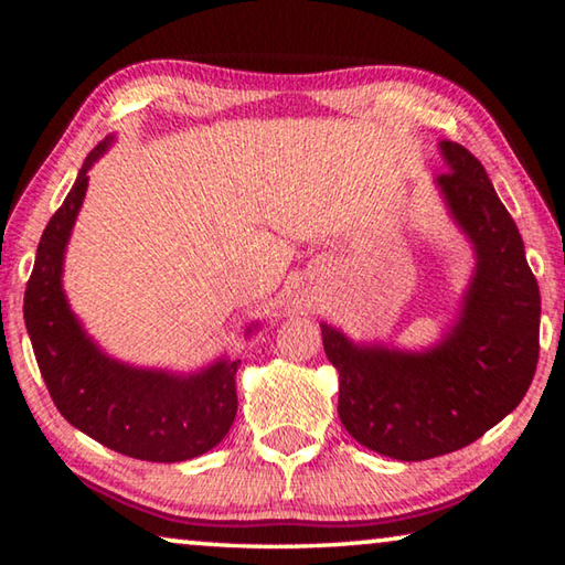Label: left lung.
I'll return each mask as SVG.
<instances>
[{"mask_svg": "<svg viewBox=\"0 0 565 565\" xmlns=\"http://www.w3.org/2000/svg\"><path fill=\"white\" fill-rule=\"evenodd\" d=\"M438 149L446 174L434 184L476 259L451 327L434 347L408 351L359 343L321 323L343 428L398 461L473 444L521 404L539 363L541 294L519 226L471 151L456 141Z\"/></svg>", "mask_w": 565, "mask_h": 565, "instance_id": "8db88e82", "label": "left lung"}]
</instances>
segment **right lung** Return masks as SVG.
I'll use <instances>...</instances> for the list:
<instances>
[{
  "mask_svg": "<svg viewBox=\"0 0 565 565\" xmlns=\"http://www.w3.org/2000/svg\"><path fill=\"white\" fill-rule=\"evenodd\" d=\"M111 141L107 137L89 151L40 238L24 291L26 333L52 401L74 428L139 461H186L212 451L232 428L242 361L224 353L191 374L131 366L89 337L64 294V254L87 196L89 169ZM256 327H246V337Z\"/></svg>",
  "mask_w": 565,
  "mask_h": 565,
  "instance_id": "add662e5",
  "label": "right lung"
}]
</instances>
